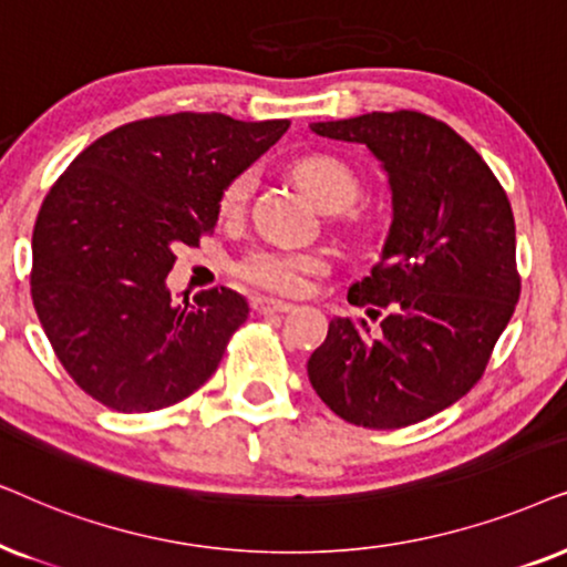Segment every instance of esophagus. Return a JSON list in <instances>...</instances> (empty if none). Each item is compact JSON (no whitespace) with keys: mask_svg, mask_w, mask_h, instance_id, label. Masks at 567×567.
<instances>
[{"mask_svg":"<svg viewBox=\"0 0 567 567\" xmlns=\"http://www.w3.org/2000/svg\"><path fill=\"white\" fill-rule=\"evenodd\" d=\"M251 308L259 316H271V313L292 311V303H285V300H275V298H254Z\"/></svg>","mask_w":567,"mask_h":567,"instance_id":"esophagus-1","label":"esophagus"}]
</instances>
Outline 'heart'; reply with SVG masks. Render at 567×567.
Returning <instances> with one entry per match:
<instances>
[{
  "label": "heart",
  "mask_w": 567,
  "mask_h": 567,
  "mask_svg": "<svg viewBox=\"0 0 567 567\" xmlns=\"http://www.w3.org/2000/svg\"><path fill=\"white\" fill-rule=\"evenodd\" d=\"M298 184L313 196V202L329 213L350 209L362 194V181L344 161L327 153L300 155L292 163ZM254 186V173L244 171L225 184L220 194V215L233 220L244 213L248 194ZM329 259L321 251H292V248L259 246L240 256L236 275L251 288L277 292V296H298L308 288V279L327 275Z\"/></svg>",
  "instance_id": "obj_1"
}]
</instances>
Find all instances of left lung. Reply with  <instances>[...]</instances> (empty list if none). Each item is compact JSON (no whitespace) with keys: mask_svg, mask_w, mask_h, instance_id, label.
<instances>
[{"mask_svg":"<svg viewBox=\"0 0 567 567\" xmlns=\"http://www.w3.org/2000/svg\"><path fill=\"white\" fill-rule=\"evenodd\" d=\"M389 173L394 223L371 277L347 300L381 319H334L308 360L331 412L368 430L414 425L470 394L520 296L511 202L477 150L420 111L319 121Z\"/></svg>","mask_w":567,"mask_h":567,"instance_id":"obj_1","label":"left lung"}]
</instances>
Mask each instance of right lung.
Returning <instances> with one entry per match:
<instances>
[{
	"label": "right lung",
	"mask_w": 567,
	"mask_h": 567,
	"mask_svg": "<svg viewBox=\"0 0 567 567\" xmlns=\"http://www.w3.org/2000/svg\"><path fill=\"white\" fill-rule=\"evenodd\" d=\"M288 118L168 113L118 126L74 157L38 209L30 296L70 379L116 412L194 394L246 321L228 288L171 303L178 246L213 236L220 194Z\"/></svg>",
	"instance_id": "obj_1"
}]
</instances>
